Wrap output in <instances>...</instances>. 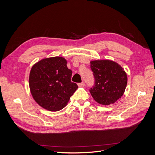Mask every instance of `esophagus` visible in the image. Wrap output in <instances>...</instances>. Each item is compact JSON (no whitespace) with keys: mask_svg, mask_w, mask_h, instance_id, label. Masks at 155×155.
Masks as SVG:
<instances>
[{"mask_svg":"<svg viewBox=\"0 0 155 155\" xmlns=\"http://www.w3.org/2000/svg\"><path fill=\"white\" fill-rule=\"evenodd\" d=\"M78 86L79 87H84V86H85V82L82 81L81 83H78Z\"/></svg>","mask_w":155,"mask_h":155,"instance_id":"obj_1","label":"esophagus"}]
</instances>
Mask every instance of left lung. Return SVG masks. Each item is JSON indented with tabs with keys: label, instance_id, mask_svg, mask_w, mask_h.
I'll list each match as a JSON object with an SVG mask.
<instances>
[{
	"label": "left lung",
	"instance_id": "1",
	"mask_svg": "<svg viewBox=\"0 0 155 155\" xmlns=\"http://www.w3.org/2000/svg\"><path fill=\"white\" fill-rule=\"evenodd\" d=\"M94 85L90 88L92 97L98 104L109 105L123 96L127 77L120 65L110 60L91 61Z\"/></svg>",
	"mask_w": 155,
	"mask_h": 155
}]
</instances>
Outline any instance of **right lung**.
<instances>
[{"label": "right lung", "instance_id": "right-lung-1", "mask_svg": "<svg viewBox=\"0 0 155 155\" xmlns=\"http://www.w3.org/2000/svg\"><path fill=\"white\" fill-rule=\"evenodd\" d=\"M72 75L63 58H50L37 62L32 67L29 78L35 101L50 111L63 109L78 88L76 83L71 81Z\"/></svg>", "mask_w": 155, "mask_h": 155}]
</instances>
